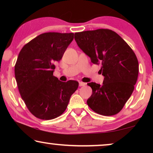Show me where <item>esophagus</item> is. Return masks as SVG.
Wrapping results in <instances>:
<instances>
[{
    "label": "esophagus",
    "mask_w": 153,
    "mask_h": 153,
    "mask_svg": "<svg viewBox=\"0 0 153 153\" xmlns=\"http://www.w3.org/2000/svg\"><path fill=\"white\" fill-rule=\"evenodd\" d=\"M85 85V83L83 82H79V86H84Z\"/></svg>",
    "instance_id": "obj_1"
}]
</instances>
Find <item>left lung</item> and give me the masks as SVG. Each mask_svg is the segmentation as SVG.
<instances>
[{
  "label": "left lung",
  "instance_id": "8db88e82",
  "mask_svg": "<svg viewBox=\"0 0 153 153\" xmlns=\"http://www.w3.org/2000/svg\"><path fill=\"white\" fill-rule=\"evenodd\" d=\"M79 47L94 64H101L102 85L88 83L93 93L87 100L89 107L103 116L122 110L134 89L139 62L134 52L116 32L108 29L83 31L74 34Z\"/></svg>",
  "mask_w": 153,
  "mask_h": 153
}]
</instances>
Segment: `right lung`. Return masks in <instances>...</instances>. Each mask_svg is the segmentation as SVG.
Masks as SVG:
<instances>
[{
	"label": "right lung",
	"instance_id": "obj_1",
	"mask_svg": "<svg viewBox=\"0 0 153 153\" xmlns=\"http://www.w3.org/2000/svg\"><path fill=\"white\" fill-rule=\"evenodd\" d=\"M74 39V33H45L27 43L19 54L14 74L23 100L31 114L42 120L60 116L68 105L78 81L62 82L53 75Z\"/></svg>",
	"mask_w": 153,
	"mask_h": 153
}]
</instances>
